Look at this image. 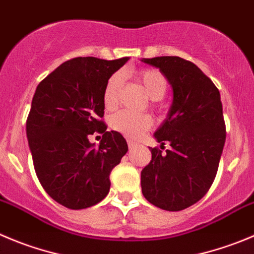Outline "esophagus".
<instances>
[{
    "label": "esophagus",
    "mask_w": 254,
    "mask_h": 254,
    "mask_svg": "<svg viewBox=\"0 0 254 254\" xmlns=\"http://www.w3.org/2000/svg\"><path fill=\"white\" fill-rule=\"evenodd\" d=\"M127 143H128V148L129 149L134 148V146H136V143H134L133 141H131V139H128V141H127Z\"/></svg>",
    "instance_id": "1"
}]
</instances>
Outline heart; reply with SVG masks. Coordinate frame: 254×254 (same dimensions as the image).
<instances>
[{"mask_svg": "<svg viewBox=\"0 0 254 254\" xmlns=\"http://www.w3.org/2000/svg\"><path fill=\"white\" fill-rule=\"evenodd\" d=\"M137 78L152 100H161L166 95L167 79L157 69H141L137 73ZM122 79L123 77L121 73H113L107 79L105 91H103V105L107 110H113L117 107L121 88H122ZM110 126L113 131L128 138H138L152 127V118L144 113L120 111L111 117Z\"/></svg>", "mask_w": 254, "mask_h": 254, "instance_id": "obj_1", "label": "heart"}]
</instances>
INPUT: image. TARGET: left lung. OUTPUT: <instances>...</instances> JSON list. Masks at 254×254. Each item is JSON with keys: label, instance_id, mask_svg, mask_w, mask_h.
I'll return each instance as SVG.
<instances>
[{"label": "left lung", "instance_id": "1", "mask_svg": "<svg viewBox=\"0 0 254 254\" xmlns=\"http://www.w3.org/2000/svg\"><path fill=\"white\" fill-rule=\"evenodd\" d=\"M157 67L173 88V102L154 133L166 154L151 148L152 159L141 172L142 193L149 203L177 212L208 192L226 142V123L216 84L193 62L177 56L143 59Z\"/></svg>", "mask_w": 254, "mask_h": 254}]
</instances>
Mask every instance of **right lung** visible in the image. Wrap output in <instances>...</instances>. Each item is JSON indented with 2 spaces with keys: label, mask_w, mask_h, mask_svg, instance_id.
Listing matches in <instances>:
<instances>
[{
  "label": "right lung",
  "mask_w": 254,
  "mask_h": 254,
  "mask_svg": "<svg viewBox=\"0 0 254 254\" xmlns=\"http://www.w3.org/2000/svg\"><path fill=\"white\" fill-rule=\"evenodd\" d=\"M128 57H77L40 82L26 122L33 167L43 190L69 209L95 206L110 192L111 171L128 151L121 133L107 131L103 91ZM102 134L93 147L91 134Z\"/></svg>",
  "instance_id": "1"
}]
</instances>
